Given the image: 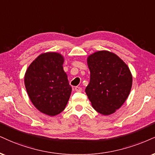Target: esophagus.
Returning <instances> with one entry per match:
<instances>
[{
	"instance_id": "1",
	"label": "esophagus",
	"mask_w": 155,
	"mask_h": 155,
	"mask_svg": "<svg viewBox=\"0 0 155 155\" xmlns=\"http://www.w3.org/2000/svg\"><path fill=\"white\" fill-rule=\"evenodd\" d=\"M74 90H75V91H77V92H81L82 91V88L81 87H78V86H76L74 87Z\"/></svg>"
}]
</instances>
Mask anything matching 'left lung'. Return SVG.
I'll return each instance as SVG.
<instances>
[{
	"label": "left lung",
	"instance_id": "1",
	"mask_svg": "<svg viewBox=\"0 0 155 155\" xmlns=\"http://www.w3.org/2000/svg\"><path fill=\"white\" fill-rule=\"evenodd\" d=\"M91 72L85 93L93 108L103 115L114 114L127 100L132 86L127 64L110 51H98L87 60Z\"/></svg>",
	"mask_w": 155,
	"mask_h": 155
}]
</instances>
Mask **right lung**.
Returning <instances> with one entry per match:
<instances>
[{
  "mask_svg": "<svg viewBox=\"0 0 155 155\" xmlns=\"http://www.w3.org/2000/svg\"><path fill=\"white\" fill-rule=\"evenodd\" d=\"M63 63L64 57L60 53H43L25 73L24 84L30 100L39 111L48 116L63 111L72 92Z\"/></svg>",
  "mask_w": 155,
  "mask_h": 155,
  "instance_id": "right-lung-1",
  "label": "right lung"
}]
</instances>
